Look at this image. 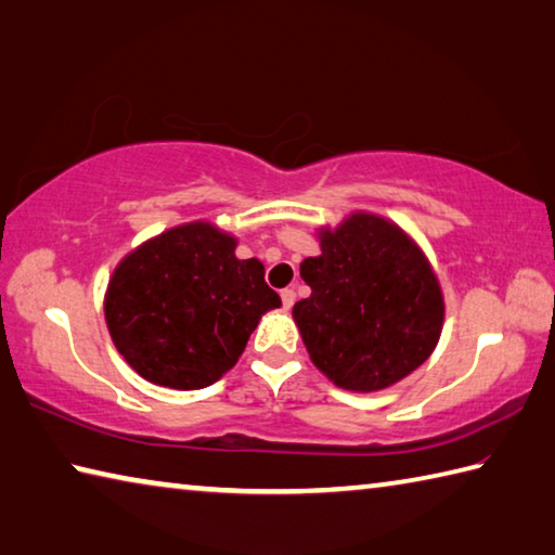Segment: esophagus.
Masks as SVG:
<instances>
[{
  "label": "esophagus",
  "mask_w": 555,
  "mask_h": 555,
  "mask_svg": "<svg viewBox=\"0 0 555 555\" xmlns=\"http://www.w3.org/2000/svg\"><path fill=\"white\" fill-rule=\"evenodd\" d=\"M281 300H284V308H291L296 304V291L294 288H284L281 291Z\"/></svg>",
  "instance_id": "34e87169"
}]
</instances>
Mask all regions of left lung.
<instances>
[{
  "label": "left lung",
  "mask_w": 555,
  "mask_h": 555,
  "mask_svg": "<svg viewBox=\"0 0 555 555\" xmlns=\"http://www.w3.org/2000/svg\"><path fill=\"white\" fill-rule=\"evenodd\" d=\"M311 296L294 306L315 367L337 387L377 391L421 367L443 327V296L426 257L391 224L357 212L321 234L300 264Z\"/></svg>",
  "instance_id": "1"
}]
</instances>
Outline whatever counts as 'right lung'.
<instances>
[{"mask_svg":"<svg viewBox=\"0 0 555 555\" xmlns=\"http://www.w3.org/2000/svg\"><path fill=\"white\" fill-rule=\"evenodd\" d=\"M208 222L158 234L121 261L109 281L112 340L144 379L203 389L237 364L261 313L281 306L259 259Z\"/></svg>","mask_w":555,"mask_h":555,"instance_id":"obj_1","label":"right lung"}]
</instances>
